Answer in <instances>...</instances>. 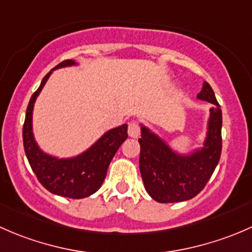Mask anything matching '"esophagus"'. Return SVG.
Returning <instances> with one entry per match:
<instances>
[{
  "label": "esophagus",
  "mask_w": 252,
  "mask_h": 252,
  "mask_svg": "<svg viewBox=\"0 0 252 252\" xmlns=\"http://www.w3.org/2000/svg\"><path fill=\"white\" fill-rule=\"evenodd\" d=\"M128 134L130 138H138L140 135V126L136 122H130L128 126Z\"/></svg>",
  "instance_id": "esophagus-1"
}]
</instances>
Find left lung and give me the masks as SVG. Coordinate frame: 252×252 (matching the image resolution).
I'll use <instances>...</instances> for the list:
<instances>
[{
  "instance_id": "obj_1",
  "label": "left lung",
  "mask_w": 252,
  "mask_h": 252,
  "mask_svg": "<svg viewBox=\"0 0 252 252\" xmlns=\"http://www.w3.org/2000/svg\"><path fill=\"white\" fill-rule=\"evenodd\" d=\"M197 98L212 103L204 146L190 155L173 151L159 136L141 126L139 167L145 189L161 204L187 201L205 188L222 152V110L208 83Z\"/></svg>"
}]
</instances>
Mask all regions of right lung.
Returning a JSON list of instances; mask_svg holds the SVG:
<instances>
[{
	"instance_id": "obj_1",
	"label": "right lung",
	"mask_w": 252,
	"mask_h": 252,
	"mask_svg": "<svg viewBox=\"0 0 252 252\" xmlns=\"http://www.w3.org/2000/svg\"><path fill=\"white\" fill-rule=\"evenodd\" d=\"M75 64V61L72 60L61 62L45 75L39 89L32 94L23 126V144L30 167L45 189L63 197L84 199L97 191L102 185L112 158L128 138V126L123 124L111 129L90 149L72 158H57L45 154L37 146L32 134V110L36 97L53 70Z\"/></svg>"
}]
</instances>
